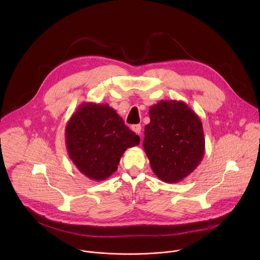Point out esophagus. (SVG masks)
<instances>
[{"label": "esophagus", "mask_w": 260, "mask_h": 260, "mask_svg": "<svg viewBox=\"0 0 260 260\" xmlns=\"http://www.w3.org/2000/svg\"><path fill=\"white\" fill-rule=\"evenodd\" d=\"M141 128H142L141 124H135V125L132 126V129H133L136 134H138V135L141 133Z\"/></svg>", "instance_id": "obj_1"}]
</instances>
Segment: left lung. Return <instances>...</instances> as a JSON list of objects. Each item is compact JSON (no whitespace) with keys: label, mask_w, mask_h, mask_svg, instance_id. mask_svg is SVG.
I'll return each instance as SVG.
<instances>
[{"label":"left lung","mask_w":260,"mask_h":260,"mask_svg":"<svg viewBox=\"0 0 260 260\" xmlns=\"http://www.w3.org/2000/svg\"><path fill=\"white\" fill-rule=\"evenodd\" d=\"M149 116L143 147L151 169L164 182H180L205 155L202 121L186 103L175 100L151 106Z\"/></svg>","instance_id":"obj_1"}]
</instances>
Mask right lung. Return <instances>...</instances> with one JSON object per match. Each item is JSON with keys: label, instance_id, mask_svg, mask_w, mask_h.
<instances>
[{"label": "right lung", "instance_id": "right-lung-1", "mask_svg": "<svg viewBox=\"0 0 260 260\" xmlns=\"http://www.w3.org/2000/svg\"><path fill=\"white\" fill-rule=\"evenodd\" d=\"M140 144L116 111L108 104L83 103L66 125L70 159L93 181H104L117 171L127 148Z\"/></svg>", "mask_w": 260, "mask_h": 260}]
</instances>
